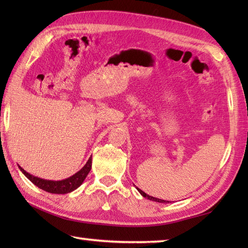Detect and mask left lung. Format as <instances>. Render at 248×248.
I'll list each match as a JSON object with an SVG mask.
<instances>
[{"mask_svg":"<svg viewBox=\"0 0 248 248\" xmlns=\"http://www.w3.org/2000/svg\"><path fill=\"white\" fill-rule=\"evenodd\" d=\"M136 188H138L139 189V192L141 194V195H143V196L144 197H146V198H148L149 200H154V202H162V203H166V202H166V200H163V199H159V198H155V197H152V196H149V195H147L146 193H144L143 191H141V189H140L139 187H136Z\"/></svg>","mask_w":248,"mask_h":248,"instance_id":"8db88e82","label":"left lung"}]
</instances>
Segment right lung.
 Wrapping results in <instances>:
<instances>
[{
  "mask_svg": "<svg viewBox=\"0 0 248 248\" xmlns=\"http://www.w3.org/2000/svg\"><path fill=\"white\" fill-rule=\"evenodd\" d=\"M91 168H92V157H89V160L87 161L85 166H84L80 171H78L73 176L62 181L44 180V179L30 175V173L26 172L23 168L20 167V170L31 182L35 184V186H37L41 189H44V191L53 193V194H67L75 191L76 188H78L81 186L83 181L85 180V178L87 177L88 172L91 171Z\"/></svg>",
  "mask_w": 248,
  "mask_h": 248,
  "instance_id": "1",
  "label": "right lung"
}]
</instances>
